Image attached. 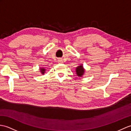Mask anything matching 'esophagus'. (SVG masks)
Wrapping results in <instances>:
<instances>
[{
    "mask_svg": "<svg viewBox=\"0 0 131 131\" xmlns=\"http://www.w3.org/2000/svg\"><path fill=\"white\" fill-rule=\"evenodd\" d=\"M60 61V62H62V61H61V60H60V61Z\"/></svg>",
    "mask_w": 131,
    "mask_h": 131,
    "instance_id": "34e87169",
    "label": "esophagus"
}]
</instances>
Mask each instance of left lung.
Listing matches in <instances>:
<instances>
[{"label": "left lung", "instance_id": "left-lung-1", "mask_svg": "<svg viewBox=\"0 0 131 131\" xmlns=\"http://www.w3.org/2000/svg\"><path fill=\"white\" fill-rule=\"evenodd\" d=\"M85 72V69H84L83 65H81L80 66H78L77 68H76V73L77 75L79 77H81Z\"/></svg>", "mask_w": 131, "mask_h": 131}]
</instances>
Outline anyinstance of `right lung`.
I'll list each match as a JSON object with an SVG mask.
<instances>
[{"instance_id": "right-lung-1", "label": "right lung", "mask_w": 131, "mask_h": 131, "mask_svg": "<svg viewBox=\"0 0 131 131\" xmlns=\"http://www.w3.org/2000/svg\"><path fill=\"white\" fill-rule=\"evenodd\" d=\"M45 71H46V69L45 68H40V72L42 73V74H44L45 72Z\"/></svg>"}]
</instances>
